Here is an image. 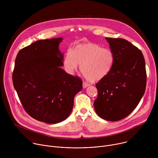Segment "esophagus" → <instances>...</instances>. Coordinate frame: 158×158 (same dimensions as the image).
<instances>
[{
  "instance_id": "34e87169",
  "label": "esophagus",
  "mask_w": 158,
  "mask_h": 158,
  "mask_svg": "<svg viewBox=\"0 0 158 158\" xmlns=\"http://www.w3.org/2000/svg\"><path fill=\"white\" fill-rule=\"evenodd\" d=\"M82 85H83V87H84V88H85V87H87V86H89V84H88V83H87V82H83V84H82Z\"/></svg>"
}]
</instances>
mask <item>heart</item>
Instances as JSON below:
<instances>
[{
  "label": "heart",
  "instance_id": "obj_1",
  "mask_svg": "<svg viewBox=\"0 0 158 158\" xmlns=\"http://www.w3.org/2000/svg\"><path fill=\"white\" fill-rule=\"evenodd\" d=\"M114 55L109 48L94 43L79 44L67 51L63 64L65 71L74 74L81 65L82 76L90 81H98L105 77L111 70Z\"/></svg>",
  "mask_w": 158,
  "mask_h": 158
}]
</instances>
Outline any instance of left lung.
<instances>
[{"instance_id": "8db88e82", "label": "left lung", "mask_w": 158, "mask_h": 158, "mask_svg": "<svg viewBox=\"0 0 158 158\" xmlns=\"http://www.w3.org/2000/svg\"><path fill=\"white\" fill-rule=\"evenodd\" d=\"M114 61L109 73L96 86L97 114L109 121L121 120L137 107L146 86L145 60L141 50L126 39L108 38Z\"/></svg>"}]
</instances>
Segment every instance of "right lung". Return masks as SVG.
Returning a JSON list of instances; mask_svg holds the SVG:
<instances>
[{"label": "right lung", "mask_w": 158, "mask_h": 158, "mask_svg": "<svg viewBox=\"0 0 158 158\" xmlns=\"http://www.w3.org/2000/svg\"><path fill=\"white\" fill-rule=\"evenodd\" d=\"M62 38L39 40L20 50L15 60L12 81L20 101L34 119L56 124L69 116L82 80L60 68Z\"/></svg>", "instance_id": "add662e5"}]
</instances>
